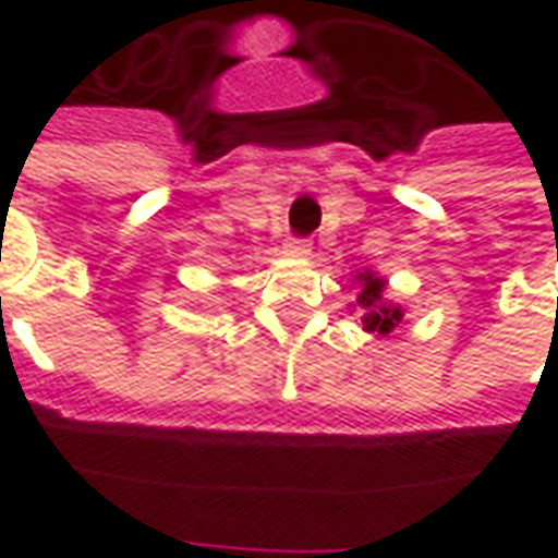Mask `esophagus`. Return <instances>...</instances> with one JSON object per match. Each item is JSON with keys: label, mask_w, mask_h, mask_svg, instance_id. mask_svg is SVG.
<instances>
[{"label": "esophagus", "mask_w": 558, "mask_h": 558, "mask_svg": "<svg viewBox=\"0 0 558 558\" xmlns=\"http://www.w3.org/2000/svg\"><path fill=\"white\" fill-rule=\"evenodd\" d=\"M283 251L290 256H307L311 254V242L302 239V235H292V239H287V244H283Z\"/></svg>", "instance_id": "obj_1"}]
</instances>
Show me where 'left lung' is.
Masks as SVG:
<instances>
[{
	"instance_id": "8db88e82",
	"label": "left lung",
	"mask_w": 558,
	"mask_h": 558,
	"mask_svg": "<svg viewBox=\"0 0 558 558\" xmlns=\"http://www.w3.org/2000/svg\"><path fill=\"white\" fill-rule=\"evenodd\" d=\"M364 280V290L359 295V304H362L364 311V328L367 331H379V335H388L391 328L400 323V307H388L383 304V287H386V280L374 278V275H359Z\"/></svg>"
}]
</instances>
